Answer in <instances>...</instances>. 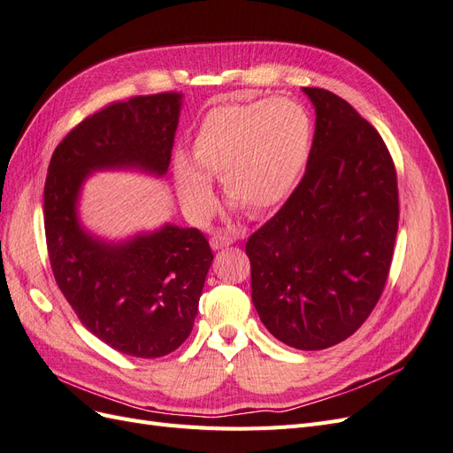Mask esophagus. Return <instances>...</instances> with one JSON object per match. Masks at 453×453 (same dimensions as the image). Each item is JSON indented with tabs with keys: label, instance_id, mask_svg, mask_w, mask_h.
I'll list each match as a JSON object with an SVG mask.
<instances>
[{
	"label": "esophagus",
	"instance_id": "obj_1",
	"mask_svg": "<svg viewBox=\"0 0 453 453\" xmlns=\"http://www.w3.org/2000/svg\"><path fill=\"white\" fill-rule=\"evenodd\" d=\"M237 235L235 233H227V231H222V233H216V235H212L211 239V246L214 248V250H218V248H224V246H229L235 242Z\"/></svg>",
	"mask_w": 453,
	"mask_h": 453
}]
</instances>
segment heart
<instances>
[{"mask_svg":"<svg viewBox=\"0 0 453 453\" xmlns=\"http://www.w3.org/2000/svg\"><path fill=\"white\" fill-rule=\"evenodd\" d=\"M312 120L291 99L212 109L194 137V162L179 152L174 182L186 212L205 220L214 209L209 177L250 214H264L294 194L311 157Z\"/></svg>","mask_w":453,"mask_h":453,"instance_id":"heart-1","label":"heart"}]
</instances>
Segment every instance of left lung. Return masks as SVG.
<instances>
[{"instance_id":"obj_1","label":"left lung","mask_w":453,"mask_h":453,"mask_svg":"<svg viewBox=\"0 0 453 453\" xmlns=\"http://www.w3.org/2000/svg\"><path fill=\"white\" fill-rule=\"evenodd\" d=\"M303 92L316 109L309 164L246 256L264 326L291 348L324 349L354 334L382 296L399 189L380 134L337 94Z\"/></svg>"}]
</instances>
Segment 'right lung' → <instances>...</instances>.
<instances>
[{
  "instance_id": "add662e5",
  "label": "right lung",
  "mask_w": 453,
  "mask_h": 453,
  "mask_svg": "<svg viewBox=\"0 0 453 453\" xmlns=\"http://www.w3.org/2000/svg\"><path fill=\"white\" fill-rule=\"evenodd\" d=\"M182 94L135 96L94 112L58 144L45 180V235L58 288L81 324L116 352L162 357L192 333L212 250L196 227L165 226L107 244L77 220L90 171L139 167L164 174Z\"/></svg>"
}]
</instances>
